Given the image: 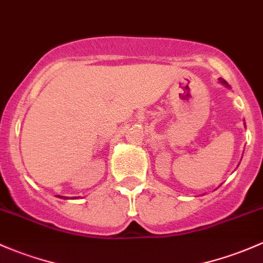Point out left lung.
Masks as SVG:
<instances>
[{"label": "left lung", "instance_id": "left-lung-1", "mask_svg": "<svg viewBox=\"0 0 263 263\" xmlns=\"http://www.w3.org/2000/svg\"><path fill=\"white\" fill-rule=\"evenodd\" d=\"M219 81H221V84H223V85H226L227 87H230V85H228V84L226 83V80H223V79H219Z\"/></svg>", "mask_w": 263, "mask_h": 263}]
</instances>
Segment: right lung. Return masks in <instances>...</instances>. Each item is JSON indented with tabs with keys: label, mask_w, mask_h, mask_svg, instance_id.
I'll list each match as a JSON object with an SVG mask.
<instances>
[{
	"label": "right lung",
	"mask_w": 263,
	"mask_h": 263,
	"mask_svg": "<svg viewBox=\"0 0 263 263\" xmlns=\"http://www.w3.org/2000/svg\"><path fill=\"white\" fill-rule=\"evenodd\" d=\"M59 197V198H64V199H67V197H63V196H58ZM75 198H76V197H75ZM74 198V199H75Z\"/></svg>",
	"instance_id": "add662e5"
}]
</instances>
